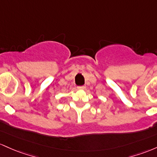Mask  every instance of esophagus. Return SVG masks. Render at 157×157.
<instances>
[{
  "label": "esophagus",
  "mask_w": 157,
  "mask_h": 157,
  "mask_svg": "<svg viewBox=\"0 0 157 157\" xmlns=\"http://www.w3.org/2000/svg\"><path fill=\"white\" fill-rule=\"evenodd\" d=\"M85 87H86V86H79V87H78V90H84L85 89Z\"/></svg>",
  "instance_id": "1"
}]
</instances>
